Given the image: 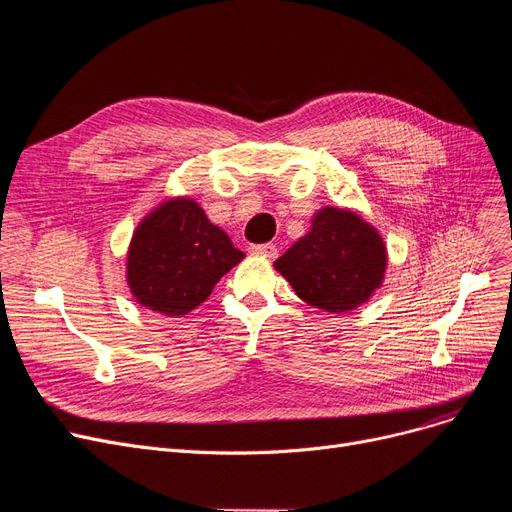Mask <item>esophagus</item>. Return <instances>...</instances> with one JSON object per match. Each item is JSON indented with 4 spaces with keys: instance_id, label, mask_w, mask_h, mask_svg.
Returning a JSON list of instances; mask_svg holds the SVG:
<instances>
[{
    "instance_id": "1",
    "label": "esophagus",
    "mask_w": 512,
    "mask_h": 512,
    "mask_svg": "<svg viewBox=\"0 0 512 512\" xmlns=\"http://www.w3.org/2000/svg\"><path fill=\"white\" fill-rule=\"evenodd\" d=\"M249 251L253 255H261V257H267V259H276L278 257V247L274 245V242H265V245H251Z\"/></svg>"
}]
</instances>
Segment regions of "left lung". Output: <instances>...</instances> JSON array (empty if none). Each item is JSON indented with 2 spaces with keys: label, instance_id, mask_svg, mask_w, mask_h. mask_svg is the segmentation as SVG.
<instances>
[{
  "label": "left lung",
  "instance_id": "left-lung-1",
  "mask_svg": "<svg viewBox=\"0 0 512 512\" xmlns=\"http://www.w3.org/2000/svg\"><path fill=\"white\" fill-rule=\"evenodd\" d=\"M276 270L315 309L344 313L380 288L386 247L357 213L324 207L305 234L276 261Z\"/></svg>",
  "mask_w": 512,
  "mask_h": 512
}]
</instances>
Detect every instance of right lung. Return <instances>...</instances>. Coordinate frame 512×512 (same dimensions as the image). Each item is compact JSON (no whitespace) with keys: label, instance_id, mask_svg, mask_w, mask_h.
I'll use <instances>...</instances> for the list:
<instances>
[{"label":"right lung","instance_id":"1","mask_svg":"<svg viewBox=\"0 0 512 512\" xmlns=\"http://www.w3.org/2000/svg\"><path fill=\"white\" fill-rule=\"evenodd\" d=\"M242 257L195 201L172 199L134 232L126 276L141 305L180 317L201 305Z\"/></svg>","mask_w":512,"mask_h":512}]
</instances>
